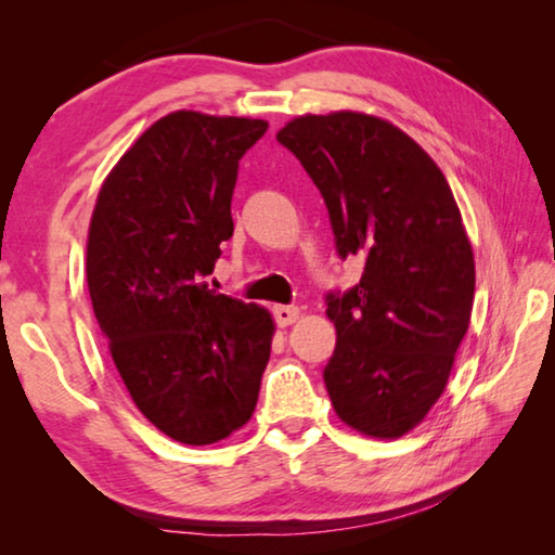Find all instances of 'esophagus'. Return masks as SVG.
Instances as JSON below:
<instances>
[{"mask_svg":"<svg viewBox=\"0 0 555 555\" xmlns=\"http://www.w3.org/2000/svg\"><path fill=\"white\" fill-rule=\"evenodd\" d=\"M271 311H274V321H276L281 327L296 323V318H298V313H300L296 306H274V308H271Z\"/></svg>","mask_w":555,"mask_h":555,"instance_id":"obj_1","label":"esophagus"}]
</instances>
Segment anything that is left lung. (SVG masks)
<instances>
[{"instance_id":"left-lung-1","label":"left lung","mask_w":555,"mask_h":555,"mask_svg":"<svg viewBox=\"0 0 555 555\" xmlns=\"http://www.w3.org/2000/svg\"><path fill=\"white\" fill-rule=\"evenodd\" d=\"M321 191L337 255L364 259L360 284L327 294L333 409L372 438H399L443 393L469 325L475 259L446 176L387 119L331 112L276 134Z\"/></svg>"}]
</instances>
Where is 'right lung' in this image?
Segmentation results:
<instances>
[{
	"instance_id": "obj_1",
	"label": "right lung",
	"mask_w": 555,
	"mask_h": 555,
	"mask_svg": "<svg viewBox=\"0 0 555 555\" xmlns=\"http://www.w3.org/2000/svg\"><path fill=\"white\" fill-rule=\"evenodd\" d=\"M264 119L178 109L154 121L100 188L88 234V288L137 409L168 438L210 446L255 413L274 321L215 294L232 237L240 158Z\"/></svg>"
}]
</instances>
